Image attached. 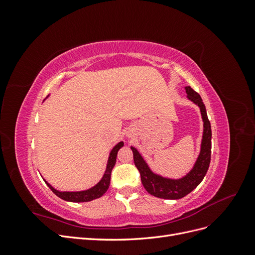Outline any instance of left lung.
I'll use <instances>...</instances> for the list:
<instances>
[{
  "mask_svg": "<svg viewBox=\"0 0 255 255\" xmlns=\"http://www.w3.org/2000/svg\"><path fill=\"white\" fill-rule=\"evenodd\" d=\"M185 89H186L187 92V98L200 107L204 122L201 151H200L199 157L194 168L191 169V171L179 180L166 179V177L153 173L141 157L139 152L133 148V146H130L134 155V164L140 173L143 187L150 195L161 199L176 200L188 195L189 192L194 190L202 182L211 163L212 129L210 120L207 118L205 105L198 92H196L189 86L185 87Z\"/></svg>",
  "mask_w": 255,
  "mask_h": 255,
  "instance_id": "left-lung-1",
  "label": "left lung"
}]
</instances>
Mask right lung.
Returning <instances> with one entry per match:
<instances>
[{
  "label": "right lung",
  "instance_id": "right-lung-1",
  "mask_svg": "<svg viewBox=\"0 0 255 255\" xmlns=\"http://www.w3.org/2000/svg\"><path fill=\"white\" fill-rule=\"evenodd\" d=\"M121 146H123L122 141L115 145V148L112 150V152L110 154L109 161H107V166H106V170H105V173L102 177V180L100 181L96 185V186L91 187L88 190H84V191H58L55 188H53L47 181H45V183H47L49 188L57 197L65 200V201H69V202H89V201H92V200L102 197L106 192V190L109 189V187H110L112 170H113V168L116 164L117 153H118V151H119Z\"/></svg>",
  "mask_w": 255,
  "mask_h": 255
}]
</instances>
